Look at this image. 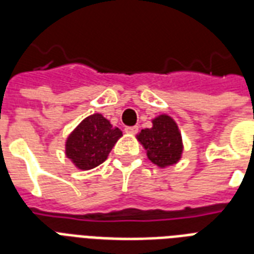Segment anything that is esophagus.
<instances>
[{
  "label": "esophagus",
  "instance_id": "1",
  "mask_svg": "<svg viewBox=\"0 0 254 254\" xmlns=\"http://www.w3.org/2000/svg\"><path fill=\"white\" fill-rule=\"evenodd\" d=\"M125 131L129 133V134H135L138 131V127H125Z\"/></svg>",
  "mask_w": 254,
  "mask_h": 254
}]
</instances>
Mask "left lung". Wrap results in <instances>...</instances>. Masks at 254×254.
<instances>
[{"instance_id": "obj_1", "label": "left lung", "mask_w": 254, "mask_h": 254, "mask_svg": "<svg viewBox=\"0 0 254 254\" xmlns=\"http://www.w3.org/2000/svg\"><path fill=\"white\" fill-rule=\"evenodd\" d=\"M143 145L147 157L159 167L170 166L181 158L183 145L175 121L166 115L153 120L151 129H142L137 135Z\"/></svg>"}]
</instances>
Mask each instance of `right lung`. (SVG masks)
Returning <instances> with one entry per match:
<instances>
[{"instance_id":"1","label":"right lung","mask_w":254,"mask_h":254,"mask_svg":"<svg viewBox=\"0 0 254 254\" xmlns=\"http://www.w3.org/2000/svg\"><path fill=\"white\" fill-rule=\"evenodd\" d=\"M121 135L119 127H113L107 119L95 113L83 120L69 134L65 154L80 170L93 169L107 159Z\"/></svg>"}]
</instances>
